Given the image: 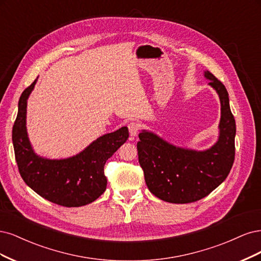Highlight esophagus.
Instances as JSON below:
<instances>
[{"instance_id":"1","label":"esophagus","mask_w":261,"mask_h":261,"mask_svg":"<svg viewBox=\"0 0 261 261\" xmlns=\"http://www.w3.org/2000/svg\"><path fill=\"white\" fill-rule=\"evenodd\" d=\"M128 129H129V133H130L131 139H134V137H137V134L141 130V124L139 122L132 121L128 124Z\"/></svg>"}]
</instances>
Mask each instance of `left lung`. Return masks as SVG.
I'll return each mask as SVG.
<instances>
[{
	"mask_svg": "<svg viewBox=\"0 0 261 261\" xmlns=\"http://www.w3.org/2000/svg\"><path fill=\"white\" fill-rule=\"evenodd\" d=\"M205 77L220 98V136L216 144L204 152L175 147L156 134L142 131L138 142L139 163L152 194L173 204H188L210 194L228 176L235 156L234 117L225 87L215 75Z\"/></svg>",
	"mask_w": 261,
	"mask_h": 261,
	"instance_id": "8db88e82",
	"label": "left lung"
}]
</instances>
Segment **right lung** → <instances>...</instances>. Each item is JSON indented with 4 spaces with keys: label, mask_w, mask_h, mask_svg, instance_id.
Here are the masks:
<instances>
[{
    "label": "right lung",
    "mask_w": 261,
    "mask_h": 261,
    "mask_svg": "<svg viewBox=\"0 0 261 261\" xmlns=\"http://www.w3.org/2000/svg\"><path fill=\"white\" fill-rule=\"evenodd\" d=\"M37 79L24 89L13 125L16 163L22 180L37 194L64 207H79L97 199L106 190L104 166L129 138L127 127L98 138L73 157L51 161L39 157L31 148L26 130L27 99Z\"/></svg>",
    "instance_id": "obj_1"
}]
</instances>
